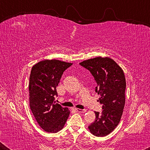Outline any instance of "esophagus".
<instances>
[{
  "instance_id": "1",
  "label": "esophagus",
  "mask_w": 150,
  "mask_h": 150,
  "mask_svg": "<svg viewBox=\"0 0 150 150\" xmlns=\"http://www.w3.org/2000/svg\"><path fill=\"white\" fill-rule=\"evenodd\" d=\"M76 110H77V112H82V113H84L86 112V110L85 109H80V108H75Z\"/></svg>"
}]
</instances>
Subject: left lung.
<instances>
[{"instance_id": "left-lung-1", "label": "left lung", "mask_w": 150, "mask_h": 150, "mask_svg": "<svg viewBox=\"0 0 150 150\" xmlns=\"http://www.w3.org/2000/svg\"><path fill=\"white\" fill-rule=\"evenodd\" d=\"M79 64L90 71L97 86L95 92L100 95L103 105L101 113L95 112V120L88 126L94 136L103 137L118 126L125 105L126 79L122 68L109 57H97L83 61Z\"/></svg>"}]
</instances>
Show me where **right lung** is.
Returning a JSON list of instances; mask_svg holds the SVG:
<instances>
[{
  "instance_id": "add662e5",
  "label": "right lung",
  "mask_w": 150,
  "mask_h": 150,
  "mask_svg": "<svg viewBox=\"0 0 150 150\" xmlns=\"http://www.w3.org/2000/svg\"><path fill=\"white\" fill-rule=\"evenodd\" d=\"M73 63L45 59L33 66L30 76V107L40 126L47 132L62 130L70 111L55 103L56 87L63 72Z\"/></svg>"
}]
</instances>
